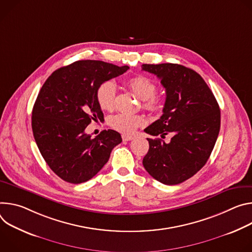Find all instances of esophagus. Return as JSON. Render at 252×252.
<instances>
[{"label": "esophagus", "instance_id": "esophagus-1", "mask_svg": "<svg viewBox=\"0 0 252 252\" xmlns=\"http://www.w3.org/2000/svg\"><path fill=\"white\" fill-rule=\"evenodd\" d=\"M122 139H123V141H130V140H133L134 137L130 136V135H122Z\"/></svg>", "mask_w": 252, "mask_h": 252}]
</instances>
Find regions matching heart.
I'll use <instances>...</instances> for the list:
<instances>
[{
	"label": "heart",
	"mask_w": 252,
	"mask_h": 252,
	"mask_svg": "<svg viewBox=\"0 0 252 252\" xmlns=\"http://www.w3.org/2000/svg\"><path fill=\"white\" fill-rule=\"evenodd\" d=\"M128 87L134 94L143 100V107L149 111L156 112L161 109V101L155 96L157 85L149 78L143 75H136L127 82ZM116 85L113 81L101 83L96 90V100L101 109L110 111L115 106ZM110 126L122 133H132L144 123V119L135 114L119 113L110 118Z\"/></svg>",
	"instance_id": "b5f03b06"
}]
</instances>
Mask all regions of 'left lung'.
<instances>
[{
	"label": "left lung",
	"instance_id": "obj_1",
	"mask_svg": "<svg viewBox=\"0 0 252 252\" xmlns=\"http://www.w3.org/2000/svg\"><path fill=\"white\" fill-rule=\"evenodd\" d=\"M156 75L166 90L163 114L145 132L165 138H147L149 150L143 158L146 171L157 181L176 185L196 174L207 162L220 130V109L203 78L178 64H143Z\"/></svg>",
	"mask_w": 252,
	"mask_h": 252
}]
</instances>
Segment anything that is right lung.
<instances>
[{
    "label": "right lung",
    "instance_id": "add662e5",
    "mask_svg": "<svg viewBox=\"0 0 252 252\" xmlns=\"http://www.w3.org/2000/svg\"><path fill=\"white\" fill-rule=\"evenodd\" d=\"M128 66L83 60L54 71L42 86L32 111L37 146L53 172L73 184L93 178L122 142L114 130L96 137L85 132L92 120L104 119L96 100L101 83L122 75Z\"/></svg>",
    "mask_w": 252,
    "mask_h": 252
}]
</instances>
